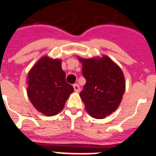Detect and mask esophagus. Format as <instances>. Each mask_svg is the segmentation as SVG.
<instances>
[{"label":"esophagus","mask_w":156,"mask_h":156,"mask_svg":"<svg viewBox=\"0 0 156 156\" xmlns=\"http://www.w3.org/2000/svg\"><path fill=\"white\" fill-rule=\"evenodd\" d=\"M74 91L77 92V93H78V92L80 91V87L79 86H78V84H74Z\"/></svg>","instance_id":"34e87169"}]
</instances>
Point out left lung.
Returning <instances> with one entry per match:
<instances>
[{
    "label": "left lung",
    "mask_w": 156,
    "mask_h": 156,
    "mask_svg": "<svg viewBox=\"0 0 156 156\" xmlns=\"http://www.w3.org/2000/svg\"><path fill=\"white\" fill-rule=\"evenodd\" d=\"M82 75L86 83L80 97L89 115L104 119L117 109L125 92L122 70L110 58L82 59Z\"/></svg>",
    "instance_id": "8db88e82"
}]
</instances>
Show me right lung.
I'll return each instance as SVG.
<instances>
[{"instance_id": "add662e5", "label": "right lung", "mask_w": 156, "mask_h": 156, "mask_svg": "<svg viewBox=\"0 0 156 156\" xmlns=\"http://www.w3.org/2000/svg\"><path fill=\"white\" fill-rule=\"evenodd\" d=\"M27 95L38 112L47 116L55 115L64 107L74 91L66 82L61 60L44 56L30 70L27 77Z\"/></svg>"}]
</instances>
